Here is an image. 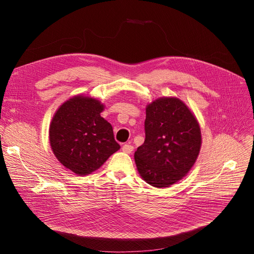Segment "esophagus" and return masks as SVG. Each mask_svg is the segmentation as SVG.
Wrapping results in <instances>:
<instances>
[{
	"label": "esophagus",
	"mask_w": 254,
	"mask_h": 254,
	"mask_svg": "<svg viewBox=\"0 0 254 254\" xmlns=\"http://www.w3.org/2000/svg\"><path fill=\"white\" fill-rule=\"evenodd\" d=\"M132 150H134V146L130 145V144H125L123 146V151L126 152V153L129 154V153L132 152Z\"/></svg>",
	"instance_id": "1"
}]
</instances>
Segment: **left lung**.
Masks as SVG:
<instances>
[{
	"instance_id": "8db88e82",
	"label": "left lung",
	"mask_w": 254,
	"mask_h": 254,
	"mask_svg": "<svg viewBox=\"0 0 254 254\" xmlns=\"http://www.w3.org/2000/svg\"><path fill=\"white\" fill-rule=\"evenodd\" d=\"M202 145L199 125L180 99L164 97L146 106L145 141L135 152L143 180L169 188L188 175Z\"/></svg>"
}]
</instances>
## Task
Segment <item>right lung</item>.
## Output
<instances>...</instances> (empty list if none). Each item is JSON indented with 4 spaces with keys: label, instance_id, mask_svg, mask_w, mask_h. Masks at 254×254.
<instances>
[{
    "label": "right lung",
    "instance_id": "add662e5",
    "mask_svg": "<svg viewBox=\"0 0 254 254\" xmlns=\"http://www.w3.org/2000/svg\"><path fill=\"white\" fill-rule=\"evenodd\" d=\"M104 108L96 98L77 95L63 103L51 119L52 152L76 175L91 174L120 148L112 126L101 116Z\"/></svg>",
    "mask_w": 254,
    "mask_h": 254
}]
</instances>
